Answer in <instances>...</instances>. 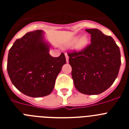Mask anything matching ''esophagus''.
<instances>
[{"instance_id":"esophagus-1","label":"esophagus","mask_w":129,"mask_h":129,"mask_svg":"<svg viewBox=\"0 0 129 129\" xmlns=\"http://www.w3.org/2000/svg\"><path fill=\"white\" fill-rule=\"evenodd\" d=\"M65 57H66V60H67V62H68V59H69V56H68V55L67 53H65Z\"/></svg>"}]
</instances>
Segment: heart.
Wrapping results in <instances>:
<instances>
[{"label":"heart","instance_id":"1","mask_svg":"<svg viewBox=\"0 0 129 129\" xmlns=\"http://www.w3.org/2000/svg\"><path fill=\"white\" fill-rule=\"evenodd\" d=\"M77 41L78 42L76 44V48L77 49V50H82V49L86 47V45L88 43V39L86 36H83V37L79 39V40L77 37H74L71 41V42H70V44H74Z\"/></svg>","mask_w":129,"mask_h":129}]
</instances>
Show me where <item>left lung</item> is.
<instances>
[{
  "mask_svg": "<svg viewBox=\"0 0 129 129\" xmlns=\"http://www.w3.org/2000/svg\"><path fill=\"white\" fill-rule=\"evenodd\" d=\"M91 43L82 50L68 53L76 89L87 95L100 94L118 77L121 65L118 46L110 36L98 29H86Z\"/></svg>",
  "mask_w": 129,
  "mask_h": 129,
  "instance_id": "left-lung-1",
  "label": "left lung"
}]
</instances>
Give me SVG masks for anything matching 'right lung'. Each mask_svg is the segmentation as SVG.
Masks as SVG:
<instances>
[{
    "label": "right lung",
    "instance_id": "1",
    "mask_svg": "<svg viewBox=\"0 0 129 129\" xmlns=\"http://www.w3.org/2000/svg\"><path fill=\"white\" fill-rule=\"evenodd\" d=\"M42 30L18 39L10 49L7 70L11 83L22 94L33 98L46 96L53 90L57 76L66 64L65 55L49 53Z\"/></svg>",
    "mask_w": 129,
    "mask_h": 129
}]
</instances>
